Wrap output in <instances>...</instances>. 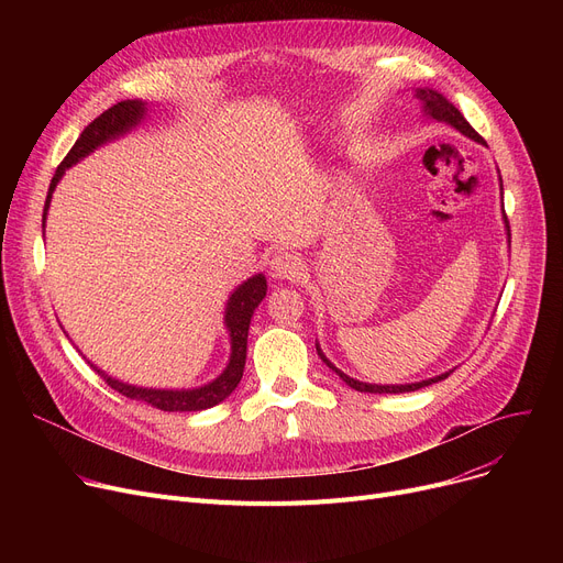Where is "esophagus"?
<instances>
[{"label":"esophagus","instance_id":"esophagus-1","mask_svg":"<svg viewBox=\"0 0 563 563\" xmlns=\"http://www.w3.org/2000/svg\"><path fill=\"white\" fill-rule=\"evenodd\" d=\"M303 272V264L301 257L294 255V253H276L269 262V276L276 280H297Z\"/></svg>","mask_w":563,"mask_h":563}]
</instances>
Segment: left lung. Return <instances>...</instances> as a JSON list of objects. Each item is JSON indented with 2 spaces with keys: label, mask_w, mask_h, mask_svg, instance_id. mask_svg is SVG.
<instances>
[{
  "label": "left lung",
  "mask_w": 563,
  "mask_h": 563,
  "mask_svg": "<svg viewBox=\"0 0 563 563\" xmlns=\"http://www.w3.org/2000/svg\"><path fill=\"white\" fill-rule=\"evenodd\" d=\"M412 98H416L420 104H422V111H424V115L427 118H431V121H438V123H448V125H452L454 130H459L461 134H465L467 139H472V141H477V143H482V145H486V141L472 130V125L465 121L463 118V113L445 98V96H440L438 91H431V88H416V93H412ZM499 189H501V177H499ZM505 225H507V236H509V242H511V230H509V221H507V214H505ZM317 353H319V358L327 363L344 383L349 388H353V390H358V393H374V395H399V393H416V390H420V388H427V386H431V383H438V380H442V378H448L454 369H450V372H445V374H440V376H433V378H427V380H418V383H406V386H376V383H363V380H356V378H351V376H346L344 372H340L327 356H323V351H321V346L317 344Z\"/></svg>",
  "instance_id": "left-lung-1"
}]
</instances>
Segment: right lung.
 <instances>
[{
  "label": "right lung",
  "mask_w": 563,
  "mask_h": 563,
  "mask_svg": "<svg viewBox=\"0 0 563 563\" xmlns=\"http://www.w3.org/2000/svg\"><path fill=\"white\" fill-rule=\"evenodd\" d=\"M147 104L141 100H123L113 107H109L104 113H100L93 123H88L84 128V132L79 134V139L75 141V145L70 147V153L66 155V159L58 164L52 183H49V191L45 198V210H43V228H45V217H47V207L52 200V191L56 189L58 180H62L64 173L77 164L79 159H84L86 155H91L96 147L128 134L130 130H134L143 118H145ZM266 297V278L262 274L249 278L246 283H242L236 287L225 306V329L230 333V361L225 365V369L207 386L194 388V390H155V388H136L130 386V383H123L118 378L107 376L102 369H98L96 365H91L104 380L107 386H111L115 393H121L123 397L136 399V401H145L159 410H168V412H194V410H205L212 408L217 404H221L225 397L232 395V390L240 386L242 374H244V365H246V340H249V327H251V317L255 312V308L260 306V301Z\"/></svg>",
  "instance_id": "1"
}]
</instances>
